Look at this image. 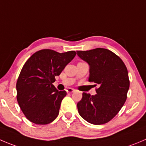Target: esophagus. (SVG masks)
Wrapping results in <instances>:
<instances>
[{"instance_id": "obj_1", "label": "esophagus", "mask_w": 146, "mask_h": 146, "mask_svg": "<svg viewBox=\"0 0 146 146\" xmlns=\"http://www.w3.org/2000/svg\"><path fill=\"white\" fill-rule=\"evenodd\" d=\"M75 91V90L73 88H67L66 89V92H67L68 93H73V92Z\"/></svg>"}]
</instances>
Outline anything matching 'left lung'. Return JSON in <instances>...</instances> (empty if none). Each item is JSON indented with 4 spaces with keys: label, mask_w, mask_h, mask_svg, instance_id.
I'll return each instance as SVG.
<instances>
[{
    "label": "left lung",
    "mask_w": 146,
    "mask_h": 146,
    "mask_svg": "<svg viewBox=\"0 0 146 146\" xmlns=\"http://www.w3.org/2000/svg\"><path fill=\"white\" fill-rule=\"evenodd\" d=\"M77 55L89 65L88 81L98 86L95 96L83 93L77 104L79 114L91 124L106 123L118 114L126 100L130 86L126 66L117 55L106 48L78 50Z\"/></svg>",
    "instance_id": "obj_1"
}]
</instances>
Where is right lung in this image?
<instances>
[{
  "instance_id": "add662e5",
  "label": "right lung",
  "mask_w": 146,
  "mask_h": 146,
  "mask_svg": "<svg viewBox=\"0 0 146 146\" xmlns=\"http://www.w3.org/2000/svg\"><path fill=\"white\" fill-rule=\"evenodd\" d=\"M76 54L73 50L60 53L43 49L25 62L17 80V100L31 122L46 125L57 118L66 91H58L53 83Z\"/></svg>"
}]
</instances>
